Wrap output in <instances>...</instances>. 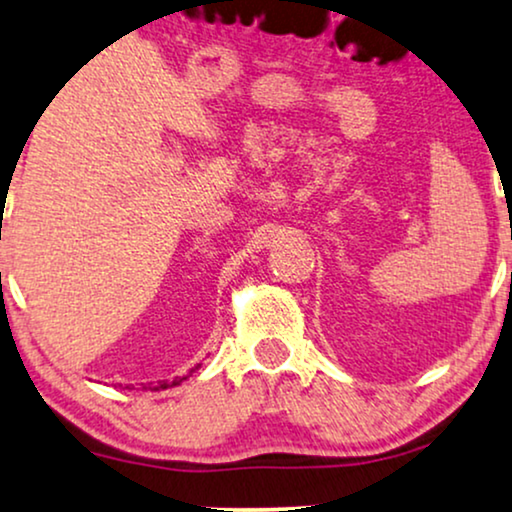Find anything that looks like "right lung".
Returning a JSON list of instances; mask_svg holds the SVG:
<instances>
[{"mask_svg": "<svg viewBox=\"0 0 512 512\" xmlns=\"http://www.w3.org/2000/svg\"><path fill=\"white\" fill-rule=\"evenodd\" d=\"M196 369H198V366H196ZM184 378L186 376H182V378H174V381H162V383H158V386H155L153 390H165V388H172V386H179V383H182L184 381ZM126 388H129V386H126ZM143 388H146V386H143Z\"/></svg>", "mask_w": 512, "mask_h": 512, "instance_id": "obj_1", "label": "right lung"}]
</instances>
